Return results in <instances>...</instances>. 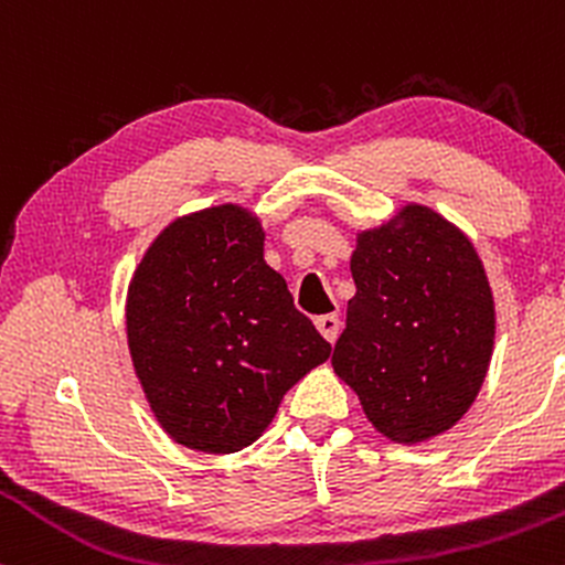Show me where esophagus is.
<instances>
[{
    "mask_svg": "<svg viewBox=\"0 0 565 565\" xmlns=\"http://www.w3.org/2000/svg\"><path fill=\"white\" fill-rule=\"evenodd\" d=\"M316 329H319L323 340L334 342L337 334H340V319H337V316H332V313L319 316V319H316Z\"/></svg>",
    "mask_w": 565,
    "mask_h": 565,
    "instance_id": "obj_1",
    "label": "esophagus"
}]
</instances>
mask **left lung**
Instances as JSON below:
<instances>
[{
	"label": "left lung",
	"mask_w": 565,
	"mask_h": 565,
	"mask_svg": "<svg viewBox=\"0 0 565 565\" xmlns=\"http://www.w3.org/2000/svg\"><path fill=\"white\" fill-rule=\"evenodd\" d=\"M355 295L334 345V374L374 430L423 444L472 406L494 350V295L465 231L425 204L355 233Z\"/></svg>",
	"instance_id": "8db88e82"
}]
</instances>
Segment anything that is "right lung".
<instances>
[{"label": "right lung", "instance_id": "add662e5", "mask_svg": "<svg viewBox=\"0 0 565 565\" xmlns=\"http://www.w3.org/2000/svg\"><path fill=\"white\" fill-rule=\"evenodd\" d=\"M260 217L217 204L172 220L127 287V345L174 444L233 454L274 423L295 382L332 353L263 257Z\"/></svg>", "mask_w": 565, "mask_h": 565}]
</instances>
